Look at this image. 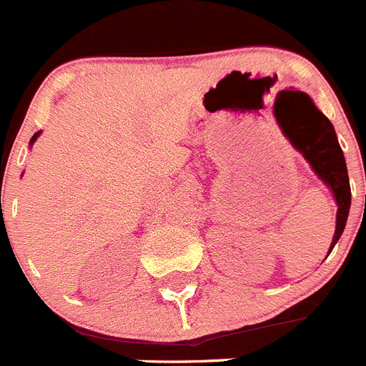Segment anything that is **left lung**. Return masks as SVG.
<instances>
[{"mask_svg": "<svg viewBox=\"0 0 366 366\" xmlns=\"http://www.w3.org/2000/svg\"><path fill=\"white\" fill-rule=\"evenodd\" d=\"M308 104L310 112L302 119H299L293 132H287V135L292 139L293 147L308 159L313 170L319 174V177L332 189L335 196L337 225H335L334 240L330 247L332 251L347 225L348 211H350V181H348L347 163L337 143L334 126L312 104L310 99Z\"/></svg>", "mask_w": 366, "mask_h": 366, "instance_id": "obj_1", "label": "left lung"}]
</instances>
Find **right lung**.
Here are the masks:
<instances>
[{"label":"right lung","mask_w":366,"mask_h":366,"mask_svg":"<svg viewBox=\"0 0 366 366\" xmlns=\"http://www.w3.org/2000/svg\"><path fill=\"white\" fill-rule=\"evenodd\" d=\"M38 135H40V132H38V134H34V135H32V139H31V144L34 143V141H36V137H38Z\"/></svg>","instance_id":"1"}]
</instances>
